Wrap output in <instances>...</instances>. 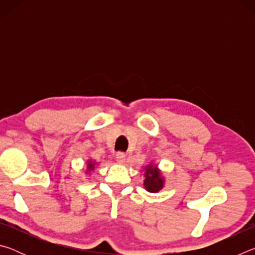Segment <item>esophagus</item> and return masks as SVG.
I'll list each match as a JSON object with an SVG mask.
<instances>
[{
    "label": "esophagus",
    "instance_id": "esophagus-1",
    "mask_svg": "<svg viewBox=\"0 0 255 255\" xmlns=\"http://www.w3.org/2000/svg\"><path fill=\"white\" fill-rule=\"evenodd\" d=\"M116 158H117V161L119 163L124 164L125 162H126V154H125L124 152H118L117 154H116Z\"/></svg>",
    "mask_w": 255,
    "mask_h": 255
}]
</instances>
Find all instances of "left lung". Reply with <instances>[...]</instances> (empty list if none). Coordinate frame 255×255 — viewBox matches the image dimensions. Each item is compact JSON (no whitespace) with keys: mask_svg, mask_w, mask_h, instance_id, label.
<instances>
[{"mask_svg":"<svg viewBox=\"0 0 255 255\" xmlns=\"http://www.w3.org/2000/svg\"><path fill=\"white\" fill-rule=\"evenodd\" d=\"M145 180L144 185L147 191L149 192H157L163 188L164 179L159 173L157 167L154 165H148L145 171Z\"/></svg>","mask_w":255,"mask_h":255,"instance_id":"8db88e82","label":"left lung"}]
</instances>
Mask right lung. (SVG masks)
<instances>
[{"label":"right lung","instance_id":"add662e5","mask_svg":"<svg viewBox=\"0 0 255 255\" xmlns=\"http://www.w3.org/2000/svg\"><path fill=\"white\" fill-rule=\"evenodd\" d=\"M94 170V163L93 162H89L88 164V172Z\"/></svg>","mask_w":255,"mask_h":255}]
</instances>
